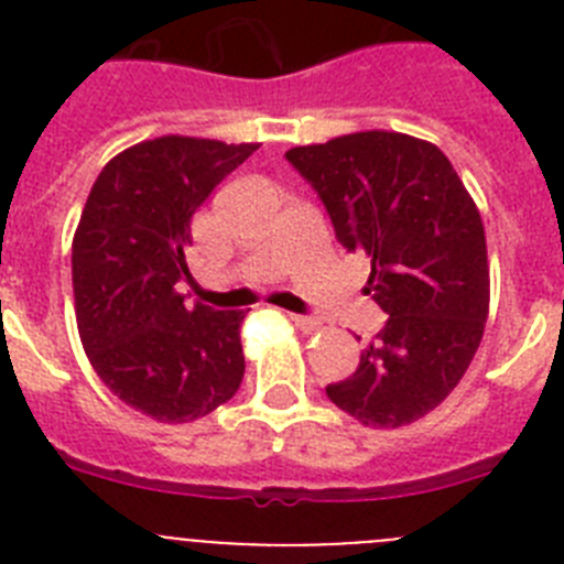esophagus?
<instances>
[{
	"label": "esophagus",
	"instance_id": "obj_1",
	"mask_svg": "<svg viewBox=\"0 0 564 564\" xmlns=\"http://www.w3.org/2000/svg\"><path fill=\"white\" fill-rule=\"evenodd\" d=\"M291 322H293V325H296L302 333H316V330H322V322H318V318L299 316V313H291Z\"/></svg>",
	"mask_w": 564,
	"mask_h": 564
}]
</instances>
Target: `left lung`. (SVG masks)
Wrapping results in <instances>:
<instances>
[{
  "label": "left lung",
  "instance_id": "obj_1",
  "mask_svg": "<svg viewBox=\"0 0 564 564\" xmlns=\"http://www.w3.org/2000/svg\"><path fill=\"white\" fill-rule=\"evenodd\" d=\"M347 251L370 257L364 293L387 325L350 378L327 398L372 430L430 415L460 383L488 318V253L480 208L430 141L367 129L293 147Z\"/></svg>",
  "mask_w": 564,
  "mask_h": 564
}]
</instances>
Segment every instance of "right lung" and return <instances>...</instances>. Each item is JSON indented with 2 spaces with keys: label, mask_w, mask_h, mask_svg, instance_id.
I'll list each match as a JSON object with an SVG mask.
<instances>
[{
  "label": "right lung",
  "mask_w": 564,
  "mask_h": 564,
  "mask_svg": "<svg viewBox=\"0 0 564 564\" xmlns=\"http://www.w3.org/2000/svg\"><path fill=\"white\" fill-rule=\"evenodd\" d=\"M259 143L161 134L123 149L93 183L73 237L76 325L109 392L158 423H192L231 401L246 311L192 307V217Z\"/></svg>",
  "instance_id": "add662e5"
}]
</instances>
